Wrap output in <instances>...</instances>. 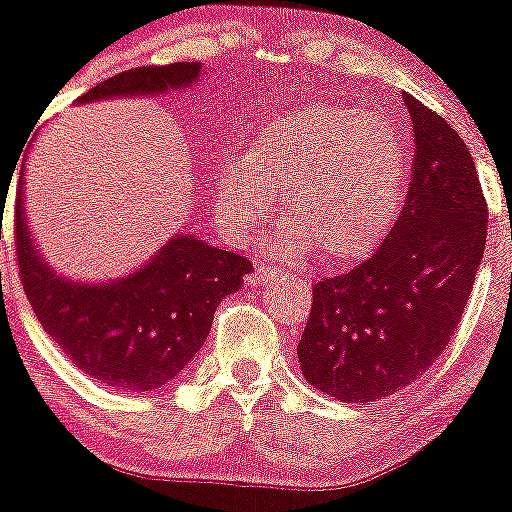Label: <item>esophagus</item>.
<instances>
[{"mask_svg":"<svg viewBox=\"0 0 512 512\" xmlns=\"http://www.w3.org/2000/svg\"><path fill=\"white\" fill-rule=\"evenodd\" d=\"M278 270H273V267H270V265H260V267H257V270H255V280H257V283H270V280H275V278H278Z\"/></svg>","mask_w":512,"mask_h":512,"instance_id":"34e87169","label":"esophagus"}]
</instances>
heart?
<instances>
[{
  "mask_svg": "<svg viewBox=\"0 0 512 512\" xmlns=\"http://www.w3.org/2000/svg\"><path fill=\"white\" fill-rule=\"evenodd\" d=\"M216 209L234 237H247L283 193L285 219L270 250L352 262L388 237L403 206L405 155L393 124L354 107L308 104L257 132L214 173Z\"/></svg>",
  "mask_w": 512,
  "mask_h": 512,
  "instance_id": "b5f03b06",
  "label": "heart"
}]
</instances>
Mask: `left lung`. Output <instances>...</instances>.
Returning a JSON list of instances; mask_svg holds the SVG:
<instances>
[{
  "instance_id": "left-lung-1",
  "label": "left lung",
  "mask_w": 512,
  "mask_h": 512,
  "mask_svg": "<svg viewBox=\"0 0 512 512\" xmlns=\"http://www.w3.org/2000/svg\"><path fill=\"white\" fill-rule=\"evenodd\" d=\"M403 101L416 137L403 211L370 260L313 285L298 342L303 377L344 403L388 398L434 365L485 255L487 204L469 147L416 96Z\"/></svg>"
}]
</instances>
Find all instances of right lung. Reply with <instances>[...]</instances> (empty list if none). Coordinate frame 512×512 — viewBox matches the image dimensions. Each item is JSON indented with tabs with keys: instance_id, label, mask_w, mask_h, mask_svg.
<instances>
[{
	"instance_id": "add662e5",
	"label": "right lung",
	"mask_w": 512,
	"mask_h": 512,
	"mask_svg": "<svg viewBox=\"0 0 512 512\" xmlns=\"http://www.w3.org/2000/svg\"><path fill=\"white\" fill-rule=\"evenodd\" d=\"M201 68V63L132 68L101 81L78 104L186 91L201 78ZM22 188L20 181L15 245L22 288L63 354L94 380L132 393L155 390L181 375L204 347L216 306L242 288L252 262L181 232L124 278L107 283L63 278L32 237Z\"/></svg>"
}]
</instances>
